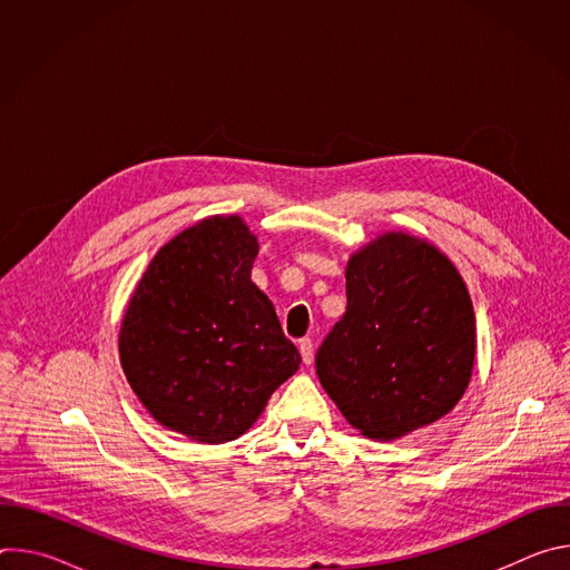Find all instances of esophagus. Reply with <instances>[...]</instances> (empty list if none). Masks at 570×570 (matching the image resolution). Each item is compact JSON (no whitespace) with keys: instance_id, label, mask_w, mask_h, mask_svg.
Returning a JSON list of instances; mask_svg holds the SVG:
<instances>
[{"instance_id":"obj_1","label":"esophagus","mask_w":570,"mask_h":570,"mask_svg":"<svg viewBox=\"0 0 570 570\" xmlns=\"http://www.w3.org/2000/svg\"><path fill=\"white\" fill-rule=\"evenodd\" d=\"M297 347H299V354H302L304 365H311V363H313V343H311V338H302Z\"/></svg>"}]
</instances>
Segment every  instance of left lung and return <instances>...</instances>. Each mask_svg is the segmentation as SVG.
<instances>
[{
	"label": "left lung",
	"mask_w": 570,
	"mask_h": 570,
	"mask_svg": "<svg viewBox=\"0 0 570 570\" xmlns=\"http://www.w3.org/2000/svg\"><path fill=\"white\" fill-rule=\"evenodd\" d=\"M347 311L315 354L322 387L365 438L390 442L444 417L475 358V315L431 243L387 232L347 271Z\"/></svg>",
	"instance_id": "8db88e82"
}]
</instances>
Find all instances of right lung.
I'll return each instance as SVG.
<instances>
[{
	"mask_svg": "<svg viewBox=\"0 0 570 570\" xmlns=\"http://www.w3.org/2000/svg\"><path fill=\"white\" fill-rule=\"evenodd\" d=\"M257 253L238 216L205 218L159 248L128 302L124 374L144 409L189 440L246 433L302 363L250 279Z\"/></svg>",
	"mask_w": 570,
	"mask_h": 570,
	"instance_id": "1",
	"label": "right lung"
}]
</instances>
